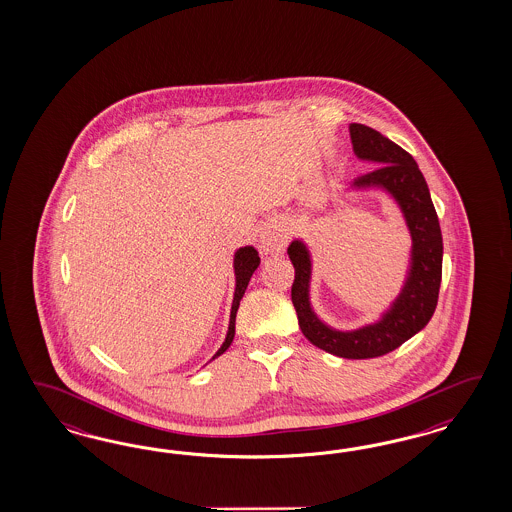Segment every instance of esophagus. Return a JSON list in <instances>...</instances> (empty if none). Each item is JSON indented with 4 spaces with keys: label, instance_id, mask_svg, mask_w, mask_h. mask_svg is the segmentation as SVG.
Returning a JSON list of instances; mask_svg holds the SVG:
<instances>
[{
    "label": "esophagus",
    "instance_id": "obj_1",
    "mask_svg": "<svg viewBox=\"0 0 512 512\" xmlns=\"http://www.w3.org/2000/svg\"><path fill=\"white\" fill-rule=\"evenodd\" d=\"M261 248L264 251H268V253H281L285 246H287V242H289V236L285 231H281V229H268V231H264L261 233Z\"/></svg>",
    "mask_w": 512,
    "mask_h": 512
}]
</instances>
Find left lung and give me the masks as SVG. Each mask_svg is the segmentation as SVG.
I'll return each mask as SVG.
<instances>
[{"instance_id": "left-lung-1", "label": "left lung", "mask_w": 512, "mask_h": 512, "mask_svg": "<svg viewBox=\"0 0 512 512\" xmlns=\"http://www.w3.org/2000/svg\"><path fill=\"white\" fill-rule=\"evenodd\" d=\"M353 150L360 159L379 163L373 171L358 176L355 187H383L398 201L413 238L411 270L402 295L375 325L353 332H338L323 325L310 306V253L295 240L287 253L295 266L291 300L298 325L308 340L330 355L341 358L383 357L415 336L434 315L441 270L443 236L428 184L417 161L396 142L364 124L349 125Z\"/></svg>"}]
</instances>
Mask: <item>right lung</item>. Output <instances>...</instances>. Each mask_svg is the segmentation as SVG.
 <instances>
[{
	"instance_id": "obj_1",
	"label": "right lung",
	"mask_w": 512,
	"mask_h": 512,
	"mask_svg": "<svg viewBox=\"0 0 512 512\" xmlns=\"http://www.w3.org/2000/svg\"><path fill=\"white\" fill-rule=\"evenodd\" d=\"M259 263H261L259 253H257V249H253L251 246L240 248L236 253H234V276H236V289H234L233 310H231L229 332H227V338L223 341V345L219 347V351L214 355V358L219 357V355H223V353L229 349V345L233 343L236 311H238V306H240L242 296H244L246 289H248L249 279L253 276V272L257 270Z\"/></svg>"
}]
</instances>
